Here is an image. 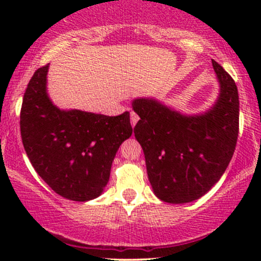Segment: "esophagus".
<instances>
[{"label": "esophagus", "mask_w": 261, "mask_h": 261, "mask_svg": "<svg viewBox=\"0 0 261 261\" xmlns=\"http://www.w3.org/2000/svg\"><path fill=\"white\" fill-rule=\"evenodd\" d=\"M139 118L140 117H139V115L136 114V112H134V111L130 112V122H131V126H133V127L136 125V123H138Z\"/></svg>", "instance_id": "esophagus-1"}]
</instances>
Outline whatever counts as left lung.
<instances>
[{
  "mask_svg": "<svg viewBox=\"0 0 261 261\" xmlns=\"http://www.w3.org/2000/svg\"><path fill=\"white\" fill-rule=\"evenodd\" d=\"M221 84L218 101L201 116H183L154 99L139 98L134 127L144 150L147 177L158 198L168 203L198 199L220 180L239 136V93L235 81L212 60Z\"/></svg>",
  "mask_w": 261,
  "mask_h": 261,
  "instance_id": "obj_1",
  "label": "left lung"
}]
</instances>
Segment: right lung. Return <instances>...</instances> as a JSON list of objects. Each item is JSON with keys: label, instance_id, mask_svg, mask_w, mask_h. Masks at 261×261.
Instances as JSON below:
<instances>
[{"label": "right lung", "instance_id": "obj_1", "mask_svg": "<svg viewBox=\"0 0 261 261\" xmlns=\"http://www.w3.org/2000/svg\"><path fill=\"white\" fill-rule=\"evenodd\" d=\"M48 67L34 73L23 94V147L34 169L55 193L72 201H89L102 193L116 151L133 134L130 112L110 117L60 111L46 94Z\"/></svg>", "mask_w": 261, "mask_h": 261}]
</instances>
